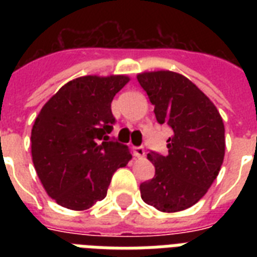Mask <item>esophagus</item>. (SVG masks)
I'll return each instance as SVG.
<instances>
[{"label": "esophagus", "mask_w": 257, "mask_h": 257, "mask_svg": "<svg viewBox=\"0 0 257 257\" xmlns=\"http://www.w3.org/2000/svg\"><path fill=\"white\" fill-rule=\"evenodd\" d=\"M135 156L139 157V159H141V157L145 156V149L144 147H135Z\"/></svg>", "instance_id": "esophagus-1"}]
</instances>
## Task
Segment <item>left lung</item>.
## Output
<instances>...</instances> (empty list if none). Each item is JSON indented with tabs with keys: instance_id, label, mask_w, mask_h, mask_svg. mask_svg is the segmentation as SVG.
I'll use <instances>...</instances> for the list:
<instances>
[{
	"instance_id": "1",
	"label": "left lung",
	"mask_w": 257,
	"mask_h": 257,
	"mask_svg": "<svg viewBox=\"0 0 257 257\" xmlns=\"http://www.w3.org/2000/svg\"><path fill=\"white\" fill-rule=\"evenodd\" d=\"M155 105L159 124H168L173 136L168 153L153 152L155 177L140 184L141 199L161 212L192 207L215 181L225 152L224 124L219 110L192 81L181 74L159 70L137 76Z\"/></svg>"
}]
</instances>
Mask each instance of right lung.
Segmentation results:
<instances>
[{
    "label": "right lung",
    "mask_w": 257,
    "mask_h": 257,
    "mask_svg": "<svg viewBox=\"0 0 257 257\" xmlns=\"http://www.w3.org/2000/svg\"><path fill=\"white\" fill-rule=\"evenodd\" d=\"M126 76H84L62 86L38 113L32 159L46 193L61 207L88 209L105 199L113 173L132 159L109 137L116 118L110 102Z\"/></svg>",
    "instance_id": "right-lung-1"
}]
</instances>
